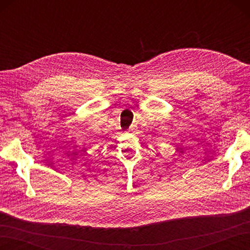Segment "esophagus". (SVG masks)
Segmentation results:
<instances>
[{
  "instance_id": "34e87169",
  "label": "esophagus",
  "mask_w": 250,
  "mask_h": 250,
  "mask_svg": "<svg viewBox=\"0 0 250 250\" xmlns=\"http://www.w3.org/2000/svg\"><path fill=\"white\" fill-rule=\"evenodd\" d=\"M132 130H133V129H132V128H131V129H130V131H132Z\"/></svg>"
}]
</instances>
